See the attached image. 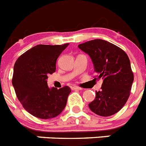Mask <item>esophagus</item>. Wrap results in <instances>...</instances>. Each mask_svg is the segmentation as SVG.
<instances>
[{"mask_svg": "<svg viewBox=\"0 0 146 146\" xmlns=\"http://www.w3.org/2000/svg\"><path fill=\"white\" fill-rule=\"evenodd\" d=\"M72 90H82V88H81L78 87V86H72Z\"/></svg>", "mask_w": 146, "mask_h": 146, "instance_id": "34e87169", "label": "esophagus"}]
</instances>
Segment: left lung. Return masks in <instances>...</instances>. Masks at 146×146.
<instances>
[{
  "label": "left lung",
  "instance_id": "8db88e82",
  "mask_svg": "<svg viewBox=\"0 0 146 146\" xmlns=\"http://www.w3.org/2000/svg\"><path fill=\"white\" fill-rule=\"evenodd\" d=\"M78 47L90 56L98 78L103 79L102 90L96 91L89 108L101 116L115 114L128 100L134 81L128 55L116 45L102 39L91 40Z\"/></svg>",
  "mask_w": 146,
  "mask_h": 146
}]
</instances>
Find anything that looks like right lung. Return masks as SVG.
<instances>
[{
    "label": "right lung",
    "mask_w": 146,
    "mask_h": 146,
    "mask_svg": "<svg viewBox=\"0 0 146 146\" xmlns=\"http://www.w3.org/2000/svg\"><path fill=\"white\" fill-rule=\"evenodd\" d=\"M68 45L38 44L15 62L12 85L23 107L33 116L42 119L55 118L66 105L70 88H50L47 79L49 74L55 72L56 60Z\"/></svg>",
    "instance_id": "add662e5"
}]
</instances>
